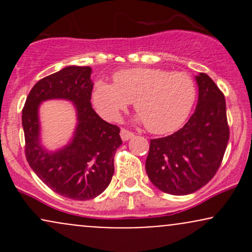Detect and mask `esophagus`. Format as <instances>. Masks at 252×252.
<instances>
[{
  "label": "esophagus",
  "mask_w": 252,
  "mask_h": 252,
  "mask_svg": "<svg viewBox=\"0 0 252 252\" xmlns=\"http://www.w3.org/2000/svg\"><path fill=\"white\" fill-rule=\"evenodd\" d=\"M132 136H134V132H131V131H130V130L124 129V128L121 129V137H122L123 141L130 140V138H131Z\"/></svg>",
  "instance_id": "1"
}]
</instances>
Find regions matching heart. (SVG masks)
<instances>
[{
  "label": "heart",
  "instance_id": "heart-1",
  "mask_svg": "<svg viewBox=\"0 0 252 252\" xmlns=\"http://www.w3.org/2000/svg\"><path fill=\"white\" fill-rule=\"evenodd\" d=\"M194 80L184 72L136 67L118 71L114 84L97 80L92 102L105 120L116 121L134 102L140 120L153 134H168L179 129L194 105Z\"/></svg>",
  "mask_w": 252,
  "mask_h": 252
}]
</instances>
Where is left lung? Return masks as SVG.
Masks as SVG:
<instances>
[{
	"label": "left lung",
	"instance_id": "1",
	"mask_svg": "<svg viewBox=\"0 0 252 252\" xmlns=\"http://www.w3.org/2000/svg\"><path fill=\"white\" fill-rule=\"evenodd\" d=\"M195 79L194 114L174 134L150 140L146 160L149 180L173 195L190 194L216 175L230 137L224 94L206 73Z\"/></svg>",
	"mask_w": 252,
	"mask_h": 252
}]
</instances>
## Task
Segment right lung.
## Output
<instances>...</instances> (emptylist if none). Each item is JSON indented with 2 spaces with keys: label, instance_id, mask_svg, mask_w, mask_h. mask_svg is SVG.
Listing matches in <instances>:
<instances>
[{
  "label": "right lung",
  "instance_id": "obj_1",
  "mask_svg": "<svg viewBox=\"0 0 252 252\" xmlns=\"http://www.w3.org/2000/svg\"><path fill=\"white\" fill-rule=\"evenodd\" d=\"M91 67L67 66L40 79L31 90L22 109L25 154L31 168L52 190L73 200L96 198L114 175V158L122 144L120 128L102 120L91 105ZM67 99L77 110L78 126L74 140L57 152L39 144V103Z\"/></svg>",
  "mask_w": 252,
  "mask_h": 252
}]
</instances>
